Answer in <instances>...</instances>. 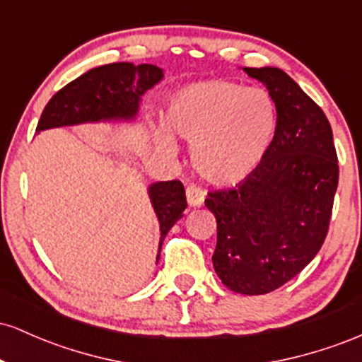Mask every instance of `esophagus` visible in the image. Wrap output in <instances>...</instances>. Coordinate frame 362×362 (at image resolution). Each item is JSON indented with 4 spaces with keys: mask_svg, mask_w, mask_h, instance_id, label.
Listing matches in <instances>:
<instances>
[{
    "mask_svg": "<svg viewBox=\"0 0 362 362\" xmlns=\"http://www.w3.org/2000/svg\"><path fill=\"white\" fill-rule=\"evenodd\" d=\"M187 195V202H189L190 207H201L204 204V199H206V192L197 185H189L185 190Z\"/></svg>",
    "mask_w": 362,
    "mask_h": 362,
    "instance_id": "obj_1",
    "label": "esophagus"
}]
</instances>
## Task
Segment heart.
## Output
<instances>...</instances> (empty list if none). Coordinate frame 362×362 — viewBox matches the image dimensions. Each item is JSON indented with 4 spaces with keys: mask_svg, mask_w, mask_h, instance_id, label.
<instances>
[{
    "mask_svg": "<svg viewBox=\"0 0 362 362\" xmlns=\"http://www.w3.org/2000/svg\"><path fill=\"white\" fill-rule=\"evenodd\" d=\"M168 128L192 143V163L206 182L235 185L262 163L277 129V103L269 90L226 80L192 83L168 103ZM167 155L177 144L167 127L153 126Z\"/></svg>",
    "mask_w": 362,
    "mask_h": 362,
    "instance_id": "obj_1",
    "label": "heart"
}]
</instances>
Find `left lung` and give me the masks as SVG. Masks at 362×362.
I'll use <instances>...</instances> for the list:
<instances>
[{
    "label": "left lung",
    "mask_w": 362,
    "mask_h": 362,
    "mask_svg": "<svg viewBox=\"0 0 362 362\" xmlns=\"http://www.w3.org/2000/svg\"><path fill=\"white\" fill-rule=\"evenodd\" d=\"M277 103L262 163L235 189L207 194L218 223L214 271L228 289L265 294L298 276L322 248L339 184L334 134L323 110L279 68H243Z\"/></svg>",
    "instance_id": "8db88e82"
}]
</instances>
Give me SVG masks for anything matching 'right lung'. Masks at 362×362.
Wrapping results in <instances>:
<instances>
[{
	"instance_id": "right-lung-1",
	"label": "right lung",
	"mask_w": 362,
	"mask_h": 362,
	"mask_svg": "<svg viewBox=\"0 0 362 362\" xmlns=\"http://www.w3.org/2000/svg\"><path fill=\"white\" fill-rule=\"evenodd\" d=\"M163 80V69L153 64L112 62L90 69L61 88L49 100L37 124L45 129L93 122H131L138 117L141 98ZM149 201L160 223V259L165 236L187 207L182 182H155L148 187Z\"/></svg>"
}]
</instances>
